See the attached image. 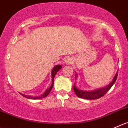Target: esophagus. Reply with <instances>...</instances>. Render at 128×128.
<instances>
[{
    "instance_id": "1",
    "label": "esophagus",
    "mask_w": 128,
    "mask_h": 128,
    "mask_svg": "<svg viewBox=\"0 0 128 128\" xmlns=\"http://www.w3.org/2000/svg\"><path fill=\"white\" fill-rule=\"evenodd\" d=\"M65 62L67 63V64H71L72 62V60L71 58H67L66 59Z\"/></svg>"
}]
</instances>
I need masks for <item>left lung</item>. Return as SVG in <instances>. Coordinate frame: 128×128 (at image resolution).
I'll return each mask as SVG.
<instances>
[{
	"instance_id": "left-lung-1",
	"label": "left lung",
	"mask_w": 128,
	"mask_h": 128,
	"mask_svg": "<svg viewBox=\"0 0 128 128\" xmlns=\"http://www.w3.org/2000/svg\"><path fill=\"white\" fill-rule=\"evenodd\" d=\"M77 75V74H76ZM118 77V72L115 75L114 78L112 79V81L109 84L108 86L105 87L104 88L99 89L98 90H92V91H83L78 89L75 86H73V89H74V92L76 93L78 97L81 98L86 99V100H97V99L100 98L102 97L112 86L114 82H116V79Z\"/></svg>"
}]
</instances>
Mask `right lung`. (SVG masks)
<instances>
[{"label": "right lung", "instance_id": "right-lung-1", "mask_svg": "<svg viewBox=\"0 0 128 128\" xmlns=\"http://www.w3.org/2000/svg\"><path fill=\"white\" fill-rule=\"evenodd\" d=\"M61 68H62V66L60 65H57V66H56L54 67V68H53L52 70V71H51L52 82V85L50 86V88H48V89H47V90H46L45 92H44V94H42L41 96H38V97H37V96H35V97H34V96H30L24 95V94H21V93H20V94L22 96L26 98L32 99V100H39V99H42V98H46L47 96H48V94H49V92H50V90H51L52 89L53 85H54V77H55L56 74V73L58 72L59 71V70H60Z\"/></svg>", "mask_w": 128, "mask_h": 128}]
</instances>
